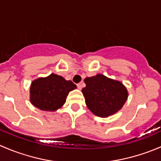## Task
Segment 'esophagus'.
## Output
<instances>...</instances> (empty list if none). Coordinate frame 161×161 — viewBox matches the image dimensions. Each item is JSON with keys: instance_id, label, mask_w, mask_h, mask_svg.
Masks as SVG:
<instances>
[{"instance_id": "obj_1", "label": "esophagus", "mask_w": 161, "mask_h": 161, "mask_svg": "<svg viewBox=\"0 0 161 161\" xmlns=\"http://www.w3.org/2000/svg\"><path fill=\"white\" fill-rule=\"evenodd\" d=\"M77 87H78V89H79V90H82V83L77 84Z\"/></svg>"}]
</instances>
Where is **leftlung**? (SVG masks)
Masks as SVG:
<instances>
[{"mask_svg": "<svg viewBox=\"0 0 161 161\" xmlns=\"http://www.w3.org/2000/svg\"><path fill=\"white\" fill-rule=\"evenodd\" d=\"M82 90L86 104L95 115L107 118L117 113L128 99V91L121 82L98 74L84 79Z\"/></svg>", "mask_w": 161, "mask_h": 161, "instance_id": "obj_1", "label": "left lung"}]
</instances>
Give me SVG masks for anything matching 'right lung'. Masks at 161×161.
<instances>
[{
    "instance_id": "right-lung-1",
    "label": "right lung",
    "mask_w": 161,
    "mask_h": 161,
    "mask_svg": "<svg viewBox=\"0 0 161 161\" xmlns=\"http://www.w3.org/2000/svg\"><path fill=\"white\" fill-rule=\"evenodd\" d=\"M76 85L62 76L50 74L32 81L30 86V102L41 111H55L64 105L69 92Z\"/></svg>"
}]
</instances>
